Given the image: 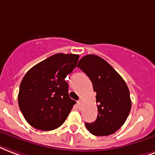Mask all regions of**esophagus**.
<instances>
[{"label": "esophagus", "instance_id": "obj_1", "mask_svg": "<svg viewBox=\"0 0 155 155\" xmlns=\"http://www.w3.org/2000/svg\"><path fill=\"white\" fill-rule=\"evenodd\" d=\"M77 106H78V109H81L82 107V101H78V103H77Z\"/></svg>", "mask_w": 155, "mask_h": 155}]
</instances>
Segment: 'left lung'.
<instances>
[{"label": "left lung", "mask_w": 155, "mask_h": 155, "mask_svg": "<svg viewBox=\"0 0 155 155\" xmlns=\"http://www.w3.org/2000/svg\"><path fill=\"white\" fill-rule=\"evenodd\" d=\"M92 82L98 115L86 127L95 136H109L123 126L131 108L130 92L123 78L109 63L98 55L87 54L78 64Z\"/></svg>", "instance_id": "obj_1"}]
</instances>
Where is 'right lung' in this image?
Masks as SVG:
<instances>
[{
	"mask_svg": "<svg viewBox=\"0 0 155 155\" xmlns=\"http://www.w3.org/2000/svg\"><path fill=\"white\" fill-rule=\"evenodd\" d=\"M78 54L59 53L33 66L22 80L18 106L34 128L51 131L64 123L76 101L68 95L66 76L73 72Z\"/></svg>",
	"mask_w": 155,
	"mask_h": 155,
	"instance_id": "add662e5",
	"label": "right lung"
}]
</instances>
